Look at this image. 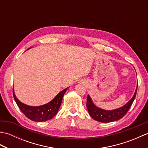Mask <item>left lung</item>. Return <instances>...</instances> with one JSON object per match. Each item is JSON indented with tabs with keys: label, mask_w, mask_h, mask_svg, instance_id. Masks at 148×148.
<instances>
[{
	"label": "left lung",
	"mask_w": 148,
	"mask_h": 148,
	"mask_svg": "<svg viewBox=\"0 0 148 148\" xmlns=\"http://www.w3.org/2000/svg\"><path fill=\"white\" fill-rule=\"evenodd\" d=\"M137 86L136 88V92H135L132 98L126 104L121 107V108H119L114 110H111V111L104 110L97 107L93 103L90 95H88L86 108L88 109V111L89 112V114L90 115L91 117L95 119V120L102 123H109L119 120V119L122 118L127 114V112L130 108L135 98H136Z\"/></svg>",
	"instance_id": "1"
}]
</instances>
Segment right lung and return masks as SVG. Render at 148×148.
I'll return each instance as SVG.
<instances>
[{
	"instance_id": "add662e5",
	"label": "right lung",
	"mask_w": 148,
	"mask_h": 148,
	"mask_svg": "<svg viewBox=\"0 0 148 148\" xmlns=\"http://www.w3.org/2000/svg\"><path fill=\"white\" fill-rule=\"evenodd\" d=\"M67 89L68 88L62 90L51 101L40 106H30L21 102L16 97L14 88L12 90V93L18 108L26 117L32 121L42 122L51 119L56 114L60 107L63 97Z\"/></svg>"
}]
</instances>
